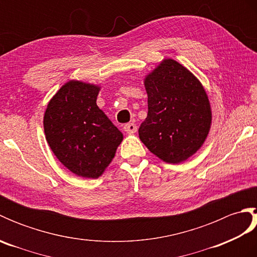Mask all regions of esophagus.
I'll list each match as a JSON object with an SVG mask.
<instances>
[{
  "instance_id": "1",
  "label": "esophagus",
  "mask_w": 257,
  "mask_h": 257,
  "mask_svg": "<svg viewBox=\"0 0 257 257\" xmlns=\"http://www.w3.org/2000/svg\"><path fill=\"white\" fill-rule=\"evenodd\" d=\"M123 130L127 134H129V135H133V134H136L137 133V130H138V128H137V125H136L135 123H127V124H124L123 125Z\"/></svg>"
}]
</instances>
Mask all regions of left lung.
<instances>
[{"label":"left lung","mask_w":257,"mask_h":257,"mask_svg":"<svg viewBox=\"0 0 257 257\" xmlns=\"http://www.w3.org/2000/svg\"><path fill=\"white\" fill-rule=\"evenodd\" d=\"M148 114L138 130L144 145L167 163H181L209 135L212 111L201 81L172 58L146 76Z\"/></svg>","instance_id":"obj_1"}]
</instances>
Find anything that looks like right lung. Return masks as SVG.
Listing matches in <instances>:
<instances>
[{"instance_id": "right-lung-1", "label": "right lung", "mask_w": 257, "mask_h": 257, "mask_svg": "<svg viewBox=\"0 0 257 257\" xmlns=\"http://www.w3.org/2000/svg\"><path fill=\"white\" fill-rule=\"evenodd\" d=\"M100 87L69 80L44 113L46 141L57 159L78 177L97 179L110 165L123 139L96 100Z\"/></svg>"}]
</instances>
